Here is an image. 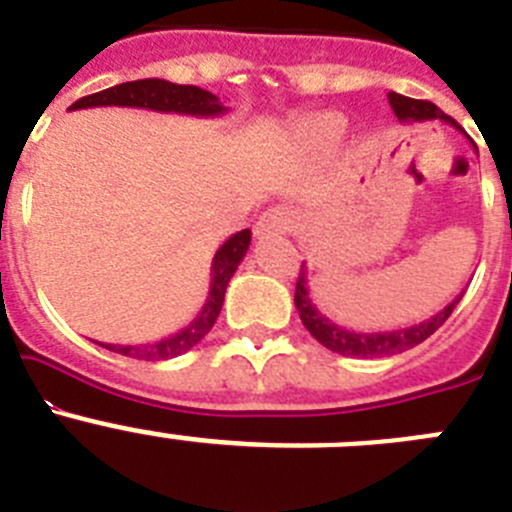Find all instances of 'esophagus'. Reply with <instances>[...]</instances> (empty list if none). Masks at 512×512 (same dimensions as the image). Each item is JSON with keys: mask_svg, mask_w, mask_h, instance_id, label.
I'll use <instances>...</instances> for the list:
<instances>
[{"mask_svg": "<svg viewBox=\"0 0 512 512\" xmlns=\"http://www.w3.org/2000/svg\"><path fill=\"white\" fill-rule=\"evenodd\" d=\"M297 225V212L289 207H271L256 223V233L269 235V233H289Z\"/></svg>", "mask_w": 512, "mask_h": 512, "instance_id": "obj_1", "label": "esophagus"}]
</instances>
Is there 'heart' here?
Listing matches in <instances>:
<instances>
[{
    "mask_svg": "<svg viewBox=\"0 0 512 512\" xmlns=\"http://www.w3.org/2000/svg\"><path fill=\"white\" fill-rule=\"evenodd\" d=\"M343 130H346V120L341 115H325L315 120V133L323 135V138H341Z\"/></svg>",
    "mask_w": 512,
    "mask_h": 512,
    "instance_id": "heart-1",
    "label": "heart"
}]
</instances>
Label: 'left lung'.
<instances>
[{"mask_svg":"<svg viewBox=\"0 0 512 512\" xmlns=\"http://www.w3.org/2000/svg\"><path fill=\"white\" fill-rule=\"evenodd\" d=\"M387 99H390L392 110H395L397 120L400 122L443 120V122H449V125H454V128H459L454 117L443 115L433 102L402 97V94H395V92L387 94ZM461 297H464V292H461L456 300H451L441 312H436L431 320H423V323L410 325V328L384 330V333H356V330H346L341 328V325L333 323V320H328L323 312L315 307V302L310 300V292H307L305 264H302L300 277H297V287H295L297 312H300L302 325L310 330V336L315 338V341L323 343L325 348H330V351H336V354L341 356H354V359H382V356L402 354V351L418 346V343H423L425 338L433 336V333H436L446 320H449V315L454 312V307L459 305Z\"/></svg>","mask_w":512,"mask_h":512,"instance_id":"left-lung-1","label":"left lung"}]
</instances>
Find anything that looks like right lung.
<instances>
[{
	"instance_id": "obj_1",
	"label": "right lung",
	"mask_w": 512,
	"mask_h": 512,
	"mask_svg": "<svg viewBox=\"0 0 512 512\" xmlns=\"http://www.w3.org/2000/svg\"><path fill=\"white\" fill-rule=\"evenodd\" d=\"M143 107V110L156 112H179V115H197V117H217L225 115V107L220 99L212 92H205L200 87H189V84H171L166 79H140V81H125L117 87L102 89L97 94L81 97L71 104V110H84V107ZM251 243V230H241V233L230 235L223 246L217 248L215 259H212V279H210V295H207L205 307L200 315L182 328L179 333L169 338H161L156 343H146V346H112L104 343L107 351H115L122 356H133V359L146 361H161L174 359V356L184 354L192 346L202 341L215 325L220 307L225 300V289H228L230 277L235 274L238 264L243 261Z\"/></svg>"
}]
</instances>
